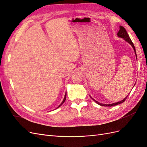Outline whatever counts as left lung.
<instances>
[{
  "label": "left lung",
  "instance_id": "left-lung-1",
  "mask_svg": "<svg viewBox=\"0 0 147 147\" xmlns=\"http://www.w3.org/2000/svg\"><path fill=\"white\" fill-rule=\"evenodd\" d=\"M117 35H118V36L119 37H120V38H124L126 42H128L129 43L130 45L132 47L133 49H134V50L135 54H136V58H137V55H136V51L135 47H134V44H133L132 42L131 41V40L129 36V35H128L127 32H126V30L125 28H124V27H123V26H119V31H118V32L117 33ZM127 96H126V97H125V98H124V99H123V100H121V101H119V102H116V103L110 104H101V103H100V102L96 101L95 99H92L91 96H90V97H91V98H92V99L93 100H94L95 102H96V103H97V104H99V105H101V106L112 107V106H115V105H118V104H119L123 103V102H124V100H125L126 99Z\"/></svg>",
  "mask_w": 147,
  "mask_h": 147
}]
</instances>
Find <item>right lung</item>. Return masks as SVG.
I'll list each match as a JSON object with an SVG mask.
<instances>
[{
    "label": "right lung",
    "mask_w": 147,
    "mask_h": 147,
    "mask_svg": "<svg viewBox=\"0 0 147 147\" xmlns=\"http://www.w3.org/2000/svg\"><path fill=\"white\" fill-rule=\"evenodd\" d=\"M65 99H66V93H65V96H64V100H63V102H61V104L58 106V107H57V108H58V107H61L62 105H63V103H64V102H65Z\"/></svg>",
    "instance_id": "right-lung-1"
}]
</instances>
